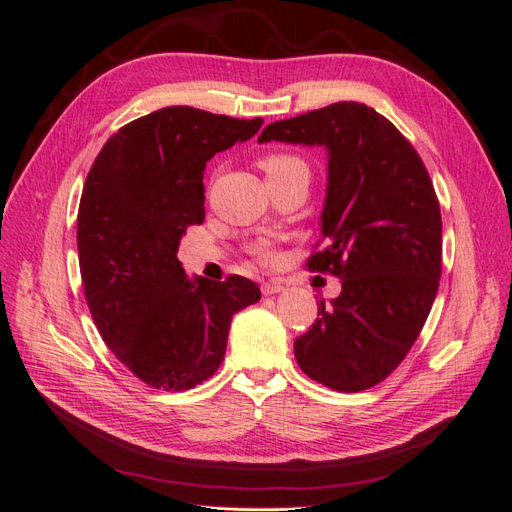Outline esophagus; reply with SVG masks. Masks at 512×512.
I'll return each mask as SVG.
<instances>
[{
  "instance_id": "obj_1",
  "label": "esophagus",
  "mask_w": 512,
  "mask_h": 512,
  "mask_svg": "<svg viewBox=\"0 0 512 512\" xmlns=\"http://www.w3.org/2000/svg\"><path fill=\"white\" fill-rule=\"evenodd\" d=\"M260 290H262V294H267V297H269V294L282 292V290H284V286H282L280 282H265V284L260 286Z\"/></svg>"
}]
</instances>
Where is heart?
<instances>
[{"label":"heart","instance_id":"b5f03b06","mask_svg":"<svg viewBox=\"0 0 512 512\" xmlns=\"http://www.w3.org/2000/svg\"><path fill=\"white\" fill-rule=\"evenodd\" d=\"M307 168L305 162L297 156H292V153H271V156H267L265 160H262V168H265L267 177L269 175H280L284 173V170H290V168ZM254 254L260 258V260H269L273 256V250L269 243H258L254 247Z\"/></svg>","mask_w":512,"mask_h":512}]
</instances>
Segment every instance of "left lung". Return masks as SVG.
<instances>
[{"label":"left lung","mask_w":512,"mask_h":512,"mask_svg":"<svg viewBox=\"0 0 512 512\" xmlns=\"http://www.w3.org/2000/svg\"><path fill=\"white\" fill-rule=\"evenodd\" d=\"M327 149L320 215L327 247L309 271L342 280V294L294 339L305 374L333 391L369 389L406 359L436 299L442 218L427 168L393 123L361 102H335L275 121L258 143Z\"/></svg>","instance_id":"obj_1"}]
</instances>
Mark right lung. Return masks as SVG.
I'll return each instance as SVG.
<instances>
[{
    "instance_id": "add662e5",
    "label": "right lung",
    "mask_w": 512,
    "mask_h": 512,
    "mask_svg": "<svg viewBox=\"0 0 512 512\" xmlns=\"http://www.w3.org/2000/svg\"><path fill=\"white\" fill-rule=\"evenodd\" d=\"M260 126V117L160 108L108 138L89 170L76 220L85 299L104 344L153 389L211 378L232 316L260 299L247 277L190 280L177 258L185 228L205 220L207 162Z\"/></svg>"
}]
</instances>
